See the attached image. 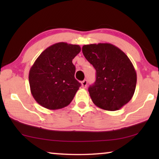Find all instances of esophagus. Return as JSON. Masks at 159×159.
Instances as JSON below:
<instances>
[{
    "instance_id": "obj_1",
    "label": "esophagus",
    "mask_w": 159,
    "mask_h": 159,
    "mask_svg": "<svg viewBox=\"0 0 159 159\" xmlns=\"http://www.w3.org/2000/svg\"><path fill=\"white\" fill-rule=\"evenodd\" d=\"M82 87L83 88H85L86 87H87V84H88V81H87L86 80H83V81H82Z\"/></svg>"
}]
</instances>
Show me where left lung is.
<instances>
[{"mask_svg":"<svg viewBox=\"0 0 159 159\" xmlns=\"http://www.w3.org/2000/svg\"><path fill=\"white\" fill-rule=\"evenodd\" d=\"M82 53L96 71V80L88 88L93 103L106 111H116L133 96L137 74L124 52L110 43L84 45Z\"/></svg>","mask_w":159,"mask_h":159,"instance_id":"8db88e82","label":"left lung"}]
</instances>
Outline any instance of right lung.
Instances as JSON below:
<instances>
[{
  "instance_id": "add662e5",
  "label": "right lung",
  "mask_w": 159,
  "mask_h": 159,
  "mask_svg": "<svg viewBox=\"0 0 159 159\" xmlns=\"http://www.w3.org/2000/svg\"><path fill=\"white\" fill-rule=\"evenodd\" d=\"M78 45L58 43L43 51L29 73L30 91L34 100L48 109L66 107L81 84L75 78L72 59L80 53Z\"/></svg>"
}]
</instances>
